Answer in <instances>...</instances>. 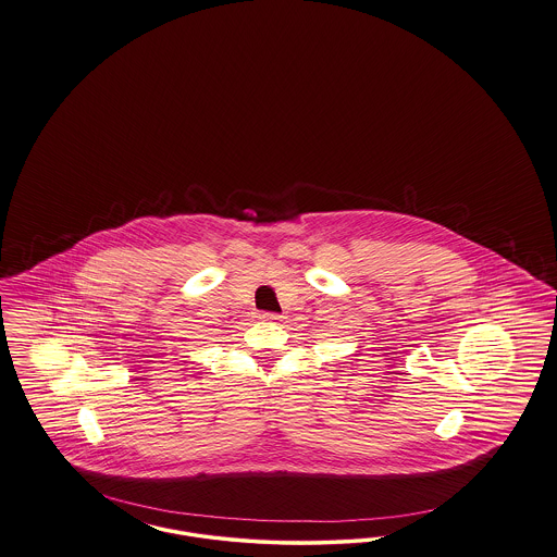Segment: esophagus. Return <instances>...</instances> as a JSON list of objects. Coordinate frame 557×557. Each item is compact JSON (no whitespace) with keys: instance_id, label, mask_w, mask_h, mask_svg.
Returning <instances> with one entry per match:
<instances>
[{"instance_id":"1","label":"esophagus","mask_w":557,"mask_h":557,"mask_svg":"<svg viewBox=\"0 0 557 557\" xmlns=\"http://www.w3.org/2000/svg\"><path fill=\"white\" fill-rule=\"evenodd\" d=\"M261 319H265V321H273V319H277V315H275V313H263Z\"/></svg>"}]
</instances>
